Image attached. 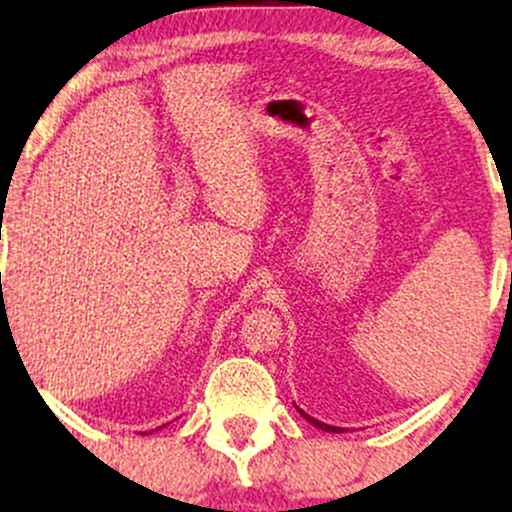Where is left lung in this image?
Instances as JSON below:
<instances>
[{"mask_svg": "<svg viewBox=\"0 0 512 512\" xmlns=\"http://www.w3.org/2000/svg\"><path fill=\"white\" fill-rule=\"evenodd\" d=\"M298 409V407H296ZM298 411H301V414H303V419L305 421H310V424H313V426H317V428H322V431H327V433H342L344 431V428H339V426H330V424H322V421H317V419H313V416H310V414H305V411L303 409H298Z\"/></svg>", "mask_w": 512, "mask_h": 512, "instance_id": "1", "label": "left lung"}]
</instances>
